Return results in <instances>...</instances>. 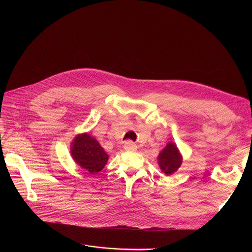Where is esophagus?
Returning <instances> with one entry per match:
<instances>
[{"mask_svg":"<svg viewBox=\"0 0 252 252\" xmlns=\"http://www.w3.org/2000/svg\"><path fill=\"white\" fill-rule=\"evenodd\" d=\"M124 148H125L126 151H128V152H134V151H136V149H137L135 143H133V142H131V141H129V140L125 142Z\"/></svg>","mask_w":252,"mask_h":252,"instance_id":"esophagus-1","label":"esophagus"}]
</instances>
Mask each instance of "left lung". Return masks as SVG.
<instances>
[{
	"instance_id": "1",
	"label": "left lung",
	"mask_w": 252,
	"mask_h": 252,
	"mask_svg": "<svg viewBox=\"0 0 252 252\" xmlns=\"http://www.w3.org/2000/svg\"><path fill=\"white\" fill-rule=\"evenodd\" d=\"M182 157L173 142L167 143V146L158 155V164L160 169L167 175L173 173L182 164Z\"/></svg>"
}]
</instances>
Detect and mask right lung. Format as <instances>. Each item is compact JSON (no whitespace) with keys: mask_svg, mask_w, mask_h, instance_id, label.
Instances as JSON below:
<instances>
[{"mask_svg":"<svg viewBox=\"0 0 252 252\" xmlns=\"http://www.w3.org/2000/svg\"><path fill=\"white\" fill-rule=\"evenodd\" d=\"M70 153L79 165L93 174L100 171L109 158L97 140L89 133L79 134L75 138Z\"/></svg>","mask_w":252,"mask_h":252,"instance_id":"1","label":"right lung"}]
</instances>
